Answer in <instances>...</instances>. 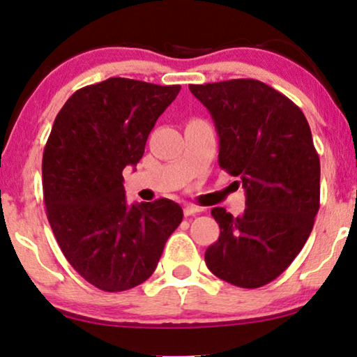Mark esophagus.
<instances>
[{"instance_id":"1","label":"esophagus","mask_w":357,"mask_h":357,"mask_svg":"<svg viewBox=\"0 0 357 357\" xmlns=\"http://www.w3.org/2000/svg\"><path fill=\"white\" fill-rule=\"evenodd\" d=\"M198 213H202V208L195 206V204H187V206L183 208L185 216H195V214H198Z\"/></svg>"}]
</instances>
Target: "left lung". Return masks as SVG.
I'll use <instances>...</instances> for the list:
<instances>
[{
  "label": "left lung",
  "instance_id": "obj_1",
  "mask_svg": "<svg viewBox=\"0 0 357 357\" xmlns=\"http://www.w3.org/2000/svg\"><path fill=\"white\" fill-rule=\"evenodd\" d=\"M219 135V167L238 177L245 204L234 218L211 214L221 227L206 248L209 271L255 289L276 280L299 255L320 208V159L302 110L257 79L190 84Z\"/></svg>",
  "mask_w": 357,
  "mask_h": 357
}]
</instances>
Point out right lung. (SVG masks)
Returning <instances> with one entry per match:
<instances>
[{
    "instance_id": "obj_1",
    "label": "right lung",
    "mask_w": 357,
    "mask_h": 357,
    "mask_svg": "<svg viewBox=\"0 0 357 357\" xmlns=\"http://www.w3.org/2000/svg\"><path fill=\"white\" fill-rule=\"evenodd\" d=\"M180 86L109 77L76 91L58 112L42 159L43 203L70 265L92 286L120 292L153 275L183 211L172 199L126 203L155 120Z\"/></svg>"
}]
</instances>
